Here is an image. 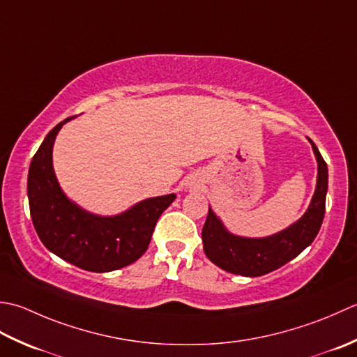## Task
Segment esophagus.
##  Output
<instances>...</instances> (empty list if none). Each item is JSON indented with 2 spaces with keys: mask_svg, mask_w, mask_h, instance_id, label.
Wrapping results in <instances>:
<instances>
[{
  "mask_svg": "<svg viewBox=\"0 0 357 357\" xmlns=\"http://www.w3.org/2000/svg\"><path fill=\"white\" fill-rule=\"evenodd\" d=\"M189 186H192V183H189Z\"/></svg>",
  "mask_w": 357,
  "mask_h": 357,
  "instance_id": "obj_1",
  "label": "esophagus"
}]
</instances>
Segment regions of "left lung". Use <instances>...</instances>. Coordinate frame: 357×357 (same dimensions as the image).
Masks as SVG:
<instances>
[{
	"label": "left lung",
	"mask_w": 357,
	"mask_h": 357,
	"mask_svg": "<svg viewBox=\"0 0 357 357\" xmlns=\"http://www.w3.org/2000/svg\"><path fill=\"white\" fill-rule=\"evenodd\" d=\"M310 143L317 160V185L307 213L278 234L250 238L231 234L209 208L202 229V240L203 251L214 265L232 274L259 278L288 264L312 243L322 227L325 214L328 168L316 144L312 140Z\"/></svg>",
	"instance_id": "left-lung-1"
}]
</instances>
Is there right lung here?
I'll return each instance as SVG.
<instances>
[{
    "label": "right lung",
    "mask_w": 357,
    "mask_h": 357,
    "mask_svg": "<svg viewBox=\"0 0 357 357\" xmlns=\"http://www.w3.org/2000/svg\"><path fill=\"white\" fill-rule=\"evenodd\" d=\"M50 130L31 162L29 208L36 234L46 248L82 270L107 273L134 264L146 252L155 223L176 194L138 202L117 215H96L69 200L58 185L52 148L58 130Z\"/></svg>",
    "instance_id": "obj_1"
}]
</instances>
